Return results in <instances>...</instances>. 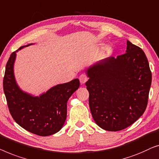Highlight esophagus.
<instances>
[{
  "label": "esophagus",
  "mask_w": 159,
  "mask_h": 159,
  "mask_svg": "<svg viewBox=\"0 0 159 159\" xmlns=\"http://www.w3.org/2000/svg\"><path fill=\"white\" fill-rule=\"evenodd\" d=\"M89 78L87 76L86 74H85V73H83L79 76V80L80 82V84H85L87 80H88Z\"/></svg>",
  "instance_id": "1"
}]
</instances>
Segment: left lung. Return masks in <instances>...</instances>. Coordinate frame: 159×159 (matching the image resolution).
Returning a JSON list of instances; mask_svg holds the SVG:
<instances>
[{"label":"left lung","instance_id":"1","mask_svg":"<svg viewBox=\"0 0 159 159\" xmlns=\"http://www.w3.org/2000/svg\"><path fill=\"white\" fill-rule=\"evenodd\" d=\"M125 54L102 60L87 70L89 103L96 123L108 131L133 124L146 110L152 75L143 50L127 42Z\"/></svg>","mask_w":159,"mask_h":159}]
</instances>
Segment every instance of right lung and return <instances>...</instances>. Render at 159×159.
<instances>
[{
	"instance_id": "add662e5",
	"label": "right lung",
	"mask_w": 159,
	"mask_h": 159,
	"mask_svg": "<svg viewBox=\"0 0 159 159\" xmlns=\"http://www.w3.org/2000/svg\"><path fill=\"white\" fill-rule=\"evenodd\" d=\"M15 58L16 52H13L6 64L3 78V91L11 115L17 124L30 133L40 136L56 133L65 123L67 102L79 89V80L57 85L39 97H32L22 91L16 83Z\"/></svg>"
}]
</instances>
